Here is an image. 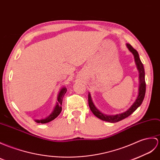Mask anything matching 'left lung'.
<instances>
[{"mask_svg":"<svg viewBox=\"0 0 160 160\" xmlns=\"http://www.w3.org/2000/svg\"><path fill=\"white\" fill-rule=\"evenodd\" d=\"M126 46L128 47V50L131 52L133 54V57H134L137 69H138V72H139L140 85H139V92H138V98H136V101L133 103L132 106L129 108L128 110H126L125 112L121 114H118L116 115H107L102 113L101 111H99L97 108L95 106L94 103L91 99V94L88 92V102L89 108H90L91 110L92 111V112L94 114L95 116L100 118V119L102 121H105L110 122H116L128 117L129 115H131L141 104H142L143 99L144 98V95H145L146 82H145V73H144V66L142 65V62L140 61L138 52H137L134 48L130 45V44L127 43L126 44Z\"/></svg>","mask_w":160,"mask_h":160,"instance_id":"1","label":"left lung"}]
</instances>
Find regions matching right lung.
<instances>
[{"instance_id":"1","label":"right lung","mask_w":160,"mask_h":160,"mask_svg":"<svg viewBox=\"0 0 160 160\" xmlns=\"http://www.w3.org/2000/svg\"><path fill=\"white\" fill-rule=\"evenodd\" d=\"M66 92H67V88L65 87H62L61 89V91L58 95V98H57L58 102L57 103V104H56L53 111L52 112V113L49 115V116L45 118H43V119L35 120V121L38 122V123H47V122H49L52 120L55 119V118H57L61 112V110H62L61 106H62V98L64 97Z\"/></svg>"}]
</instances>
